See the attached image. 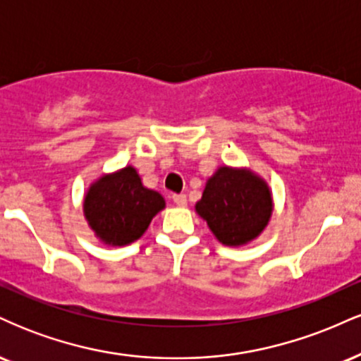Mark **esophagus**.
<instances>
[{
	"label": "esophagus",
	"instance_id": "obj_1",
	"mask_svg": "<svg viewBox=\"0 0 361 361\" xmlns=\"http://www.w3.org/2000/svg\"><path fill=\"white\" fill-rule=\"evenodd\" d=\"M173 202H175L178 207H185L186 204H188V200H186V195L185 193L173 195Z\"/></svg>",
	"mask_w": 361,
	"mask_h": 361
}]
</instances>
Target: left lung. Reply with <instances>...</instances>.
<instances>
[{
	"mask_svg": "<svg viewBox=\"0 0 361 361\" xmlns=\"http://www.w3.org/2000/svg\"><path fill=\"white\" fill-rule=\"evenodd\" d=\"M222 244L239 246L255 239L271 215L267 183L250 171L221 168L195 205Z\"/></svg>",
	"mask_w": 361,
	"mask_h": 361,
	"instance_id": "left-lung-1",
	"label": "left lung"
}]
</instances>
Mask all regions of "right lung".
<instances>
[{"instance_id":"1","label":"right lung","mask_w":361,"mask_h":361,"mask_svg":"<svg viewBox=\"0 0 361 361\" xmlns=\"http://www.w3.org/2000/svg\"><path fill=\"white\" fill-rule=\"evenodd\" d=\"M161 209H164V198L154 190L144 188L132 166L103 176L85 198V215L91 229L115 246L139 239Z\"/></svg>"}]
</instances>
